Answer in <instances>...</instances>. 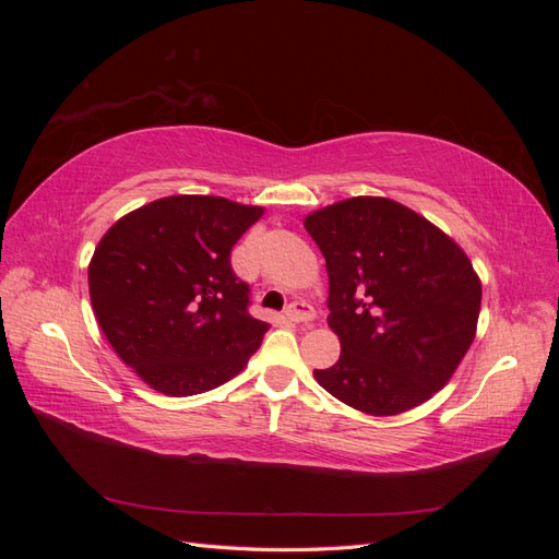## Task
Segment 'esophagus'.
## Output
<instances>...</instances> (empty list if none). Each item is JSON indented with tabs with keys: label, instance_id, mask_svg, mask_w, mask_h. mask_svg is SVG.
<instances>
[{
	"label": "esophagus",
	"instance_id": "1",
	"mask_svg": "<svg viewBox=\"0 0 559 559\" xmlns=\"http://www.w3.org/2000/svg\"><path fill=\"white\" fill-rule=\"evenodd\" d=\"M286 319L294 321V324H300V321H312L314 319V308L306 300H296L292 302L289 308H286Z\"/></svg>",
	"mask_w": 559,
	"mask_h": 559
}]
</instances>
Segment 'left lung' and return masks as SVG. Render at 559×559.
Returning <instances> with one entry per match:
<instances>
[{"label": "left lung", "mask_w": 559, "mask_h": 559, "mask_svg": "<svg viewBox=\"0 0 559 559\" xmlns=\"http://www.w3.org/2000/svg\"><path fill=\"white\" fill-rule=\"evenodd\" d=\"M306 230L326 259L329 326L341 359L317 382L361 413L399 415L445 386L468 352L480 280L425 216L389 198L317 210Z\"/></svg>", "instance_id": "obj_1"}]
</instances>
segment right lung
Masks as SVG:
<instances>
[{
	"label": "right lung",
	"instance_id": "obj_1",
	"mask_svg": "<svg viewBox=\"0 0 559 559\" xmlns=\"http://www.w3.org/2000/svg\"><path fill=\"white\" fill-rule=\"evenodd\" d=\"M261 214L218 195H170L118 218L99 240L88 265L97 324L156 392H210L259 349L267 324L249 314L230 249Z\"/></svg>",
	"mask_w": 559,
	"mask_h": 559
}]
</instances>
